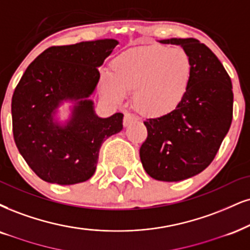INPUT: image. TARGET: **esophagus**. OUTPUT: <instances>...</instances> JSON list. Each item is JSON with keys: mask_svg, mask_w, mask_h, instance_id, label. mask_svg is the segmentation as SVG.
<instances>
[{"mask_svg": "<svg viewBox=\"0 0 250 250\" xmlns=\"http://www.w3.org/2000/svg\"><path fill=\"white\" fill-rule=\"evenodd\" d=\"M135 120V117L133 115H131V113H125L124 115V126H127L130 125L131 123H133Z\"/></svg>", "mask_w": 250, "mask_h": 250, "instance_id": "1", "label": "esophagus"}]
</instances>
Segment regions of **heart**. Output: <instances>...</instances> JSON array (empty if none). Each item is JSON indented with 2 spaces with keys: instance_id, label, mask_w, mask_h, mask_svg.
Wrapping results in <instances>:
<instances>
[{
  "instance_id": "b5f03b06",
  "label": "heart",
  "mask_w": 250,
  "mask_h": 250,
  "mask_svg": "<svg viewBox=\"0 0 250 250\" xmlns=\"http://www.w3.org/2000/svg\"><path fill=\"white\" fill-rule=\"evenodd\" d=\"M111 75L101 89L115 103L133 91V105L145 116L161 117L174 111L187 96L193 75L190 54L182 47L146 45L126 50L111 61Z\"/></svg>"
}]
</instances>
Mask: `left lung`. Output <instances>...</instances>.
<instances>
[{
  "mask_svg": "<svg viewBox=\"0 0 250 250\" xmlns=\"http://www.w3.org/2000/svg\"><path fill=\"white\" fill-rule=\"evenodd\" d=\"M160 42L184 48L192 59L193 75L176 109L144 122L148 134L140 147V160L150 177L178 182L202 172L217 155L232 124V82L219 59L199 40Z\"/></svg>",
  "mask_w": 250,
  "mask_h": 250,
  "instance_id": "8db88e82",
  "label": "left lung"
}]
</instances>
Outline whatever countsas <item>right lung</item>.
Returning <instances> with one entry per match:
<instances>
[{"label": "right lung", "instance_id": "add662e5", "mask_svg": "<svg viewBox=\"0 0 250 250\" xmlns=\"http://www.w3.org/2000/svg\"><path fill=\"white\" fill-rule=\"evenodd\" d=\"M115 39L52 46L27 67L11 100L12 132L20 153L42 181L81 183L96 170L102 144L123 128V113L98 118L88 97L96 88ZM63 100L77 105L64 126L53 122Z\"/></svg>", "mask_w": 250, "mask_h": 250}]
</instances>
